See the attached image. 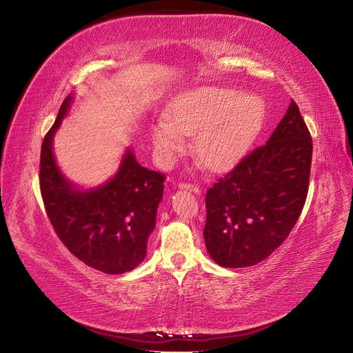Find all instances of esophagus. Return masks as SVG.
<instances>
[{"label":"esophagus","mask_w":353,"mask_h":353,"mask_svg":"<svg viewBox=\"0 0 353 353\" xmlns=\"http://www.w3.org/2000/svg\"><path fill=\"white\" fill-rule=\"evenodd\" d=\"M179 188H180V189H188V190H190V192H193V193H201L199 186L192 185V183H186V181H180Z\"/></svg>","instance_id":"obj_1"}]
</instances>
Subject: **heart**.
<instances>
[{"instance_id": "heart-1", "label": "heart", "mask_w": 353, "mask_h": 353, "mask_svg": "<svg viewBox=\"0 0 353 353\" xmlns=\"http://www.w3.org/2000/svg\"><path fill=\"white\" fill-rule=\"evenodd\" d=\"M264 119V102L225 86H202L180 95L151 132L161 165L183 150V134L193 136V152L214 172L237 163L255 141Z\"/></svg>"}]
</instances>
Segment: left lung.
<instances>
[{"label":"left lung","mask_w":353,"mask_h":353,"mask_svg":"<svg viewBox=\"0 0 353 353\" xmlns=\"http://www.w3.org/2000/svg\"><path fill=\"white\" fill-rule=\"evenodd\" d=\"M311 161V133L292 99L267 143L207 190L203 239L215 263L251 267L286 241L308 195Z\"/></svg>","instance_id":"1"}]
</instances>
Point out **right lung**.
<instances>
[{
	"label": "right lung",
	"instance_id": "obj_1",
	"mask_svg": "<svg viewBox=\"0 0 353 353\" xmlns=\"http://www.w3.org/2000/svg\"><path fill=\"white\" fill-rule=\"evenodd\" d=\"M72 102L61 104L41 148L39 186L48 219L64 246L88 267L105 274H123L146 255L155 227L165 174L142 167L129 150L117 174L105 185L79 190L55 164L52 138Z\"/></svg>",
	"mask_w": 353,
	"mask_h": 353
}]
</instances>
